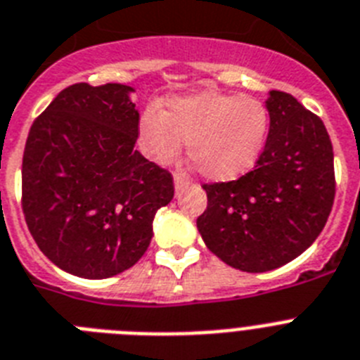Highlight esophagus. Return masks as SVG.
I'll return each mask as SVG.
<instances>
[{
    "label": "esophagus",
    "mask_w": 360,
    "mask_h": 360,
    "mask_svg": "<svg viewBox=\"0 0 360 360\" xmlns=\"http://www.w3.org/2000/svg\"><path fill=\"white\" fill-rule=\"evenodd\" d=\"M187 186V182H186V178L184 176H180V174H174V191H176V195L180 191H182L184 187Z\"/></svg>",
    "instance_id": "esophagus-1"
}]
</instances>
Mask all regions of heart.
Returning <instances> with one entry per match:
<instances>
[{"mask_svg": "<svg viewBox=\"0 0 360 360\" xmlns=\"http://www.w3.org/2000/svg\"><path fill=\"white\" fill-rule=\"evenodd\" d=\"M269 133V112L251 96L198 91L164 101L162 115L143 112L138 143L160 165L187 142V156L211 182H233L257 165Z\"/></svg>", "mask_w": 360, "mask_h": 360, "instance_id": "obj_1", "label": "heart"}]
</instances>
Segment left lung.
I'll return each mask as SVG.
<instances>
[{
    "instance_id": "1",
    "label": "left lung",
    "mask_w": 360,
    "mask_h": 360,
    "mask_svg": "<svg viewBox=\"0 0 360 360\" xmlns=\"http://www.w3.org/2000/svg\"><path fill=\"white\" fill-rule=\"evenodd\" d=\"M269 133L251 173L204 186L196 227L207 250L235 269L264 273L308 250L335 196L333 147L322 120L291 94L269 91Z\"/></svg>"
}]
</instances>
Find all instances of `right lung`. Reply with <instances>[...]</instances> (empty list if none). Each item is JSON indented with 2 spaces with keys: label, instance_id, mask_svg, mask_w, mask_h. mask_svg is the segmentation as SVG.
I'll list each match as a JSON object with an SVG mask.
<instances>
[{
  "label": "right lung",
  "instance_id": "1",
  "mask_svg": "<svg viewBox=\"0 0 360 360\" xmlns=\"http://www.w3.org/2000/svg\"><path fill=\"white\" fill-rule=\"evenodd\" d=\"M133 87L63 89L30 127L21 189L43 255L82 278H109L142 259L153 220L173 200V178L143 158Z\"/></svg>",
  "mask_w": 360,
  "mask_h": 360
}]
</instances>
